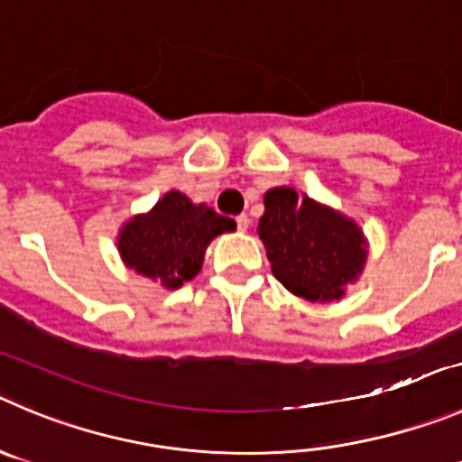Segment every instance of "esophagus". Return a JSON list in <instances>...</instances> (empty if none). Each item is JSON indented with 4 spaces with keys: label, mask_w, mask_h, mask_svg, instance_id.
Wrapping results in <instances>:
<instances>
[{
    "label": "esophagus",
    "mask_w": 462,
    "mask_h": 462,
    "mask_svg": "<svg viewBox=\"0 0 462 462\" xmlns=\"http://www.w3.org/2000/svg\"><path fill=\"white\" fill-rule=\"evenodd\" d=\"M235 221H236V227H239L241 232H244V230H248V226H251V218L245 217V214H239V217H236Z\"/></svg>",
    "instance_id": "34e87169"
}]
</instances>
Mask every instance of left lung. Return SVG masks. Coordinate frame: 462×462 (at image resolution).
<instances>
[{
  "instance_id": "left-lung-1",
  "label": "left lung",
  "mask_w": 462,
  "mask_h": 462,
  "mask_svg": "<svg viewBox=\"0 0 462 462\" xmlns=\"http://www.w3.org/2000/svg\"><path fill=\"white\" fill-rule=\"evenodd\" d=\"M257 232L275 278L308 300L342 299L367 257L356 223L290 187L266 191Z\"/></svg>"
}]
</instances>
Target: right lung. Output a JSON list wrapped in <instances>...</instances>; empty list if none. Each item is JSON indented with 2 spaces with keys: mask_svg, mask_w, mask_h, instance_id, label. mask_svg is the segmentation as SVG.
Wrapping results in <instances>:
<instances>
[{
  "mask_svg": "<svg viewBox=\"0 0 462 462\" xmlns=\"http://www.w3.org/2000/svg\"><path fill=\"white\" fill-rule=\"evenodd\" d=\"M227 230H235L232 218L171 191L150 214L132 218L123 227L118 248L129 269L178 290L200 271L207 244Z\"/></svg>",
  "mask_w": 462,
  "mask_h": 462,
  "instance_id": "right-lung-1",
  "label": "right lung"
}]
</instances>
